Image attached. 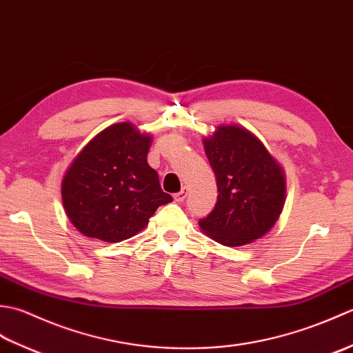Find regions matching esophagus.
Here are the masks:
<instances>
[{
    "label": "esophagus",
    "mask_w": 353,
    "mask_h": 353,
    "mask_svg": "<svg viewBox=\"0 0 353 353\" xmlns=\"http://www.w3.org/2000/svg\"><path fill=\"white\" fill-rule=\"evenodd\" d=\"M188 186H183V188L174 194V200L176 201H183L186 197H188Z\"/></svg>",
    "instance_id": "34e87169"
}]
</instances>
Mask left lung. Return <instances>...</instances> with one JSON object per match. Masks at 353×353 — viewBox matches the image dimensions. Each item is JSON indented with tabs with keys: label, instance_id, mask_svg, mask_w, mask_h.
Returning a JSON list of instances; mask_svg holds the SVG:
<instances>
[{
	"label": "left lung",
	"instance_id": "obj_1",
	"mask_svg": "<svg viewBox=\"0 0 353 353\" xmlns=\"http://www.w3.org/2000/svg\"><path fill=\"white\" fill-rule=\"evenodd\" d=\"M216 177V203L199 224L216 243L244 245L265 235L283 208L285 179L279 165L253 134L220 125L205 139Z\"/></svg>",
	"mask_w": 353,
	"mask_h": 353
}]
</instances>
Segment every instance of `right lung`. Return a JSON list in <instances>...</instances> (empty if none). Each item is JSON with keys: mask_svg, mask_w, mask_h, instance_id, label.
<instances>
[{"mask_svg": "<svg viewBox=\"0 0 353 353\" xmlns=\"http://www.w3.org/2000/svg\"><path fill=\"white\" fill-rule=\"evenodd\" d=\"M150 137L130 123L104 129L74 159L62 182L66 215L81 234L106 243L137 235L172 201L147 163Z\"/></svg>", "mask_w": 353, "mask_h": 353, "instance_id": "1", "label": "right lung"}]
</instances>
